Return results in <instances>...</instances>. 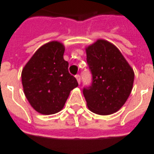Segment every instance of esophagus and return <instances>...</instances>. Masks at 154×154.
I'll use <instances>...</instances> for the list:
<instances>
[{"label":"esophagus","mask_w":154,"mask_h":154,"mask_svg":"<svg viewBox=\"0 0 154 154\" xmlns=\"http://www.w3.org/2000/svg\"><path fill=\"white\" fill-rule=\"evenodd\" d=\"M75 77H76V79H77V82L80 84V82H81V76H80L79 74H77L76 76H75Z\"/></svg>","instance_id":"esophagus-1"}]
</instances>
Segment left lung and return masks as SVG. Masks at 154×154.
<instances>
[{
    "label": "left lung",
    "instance_id": "8db88e82",
    "mask_svg": "<svg viewBox=\"0 0 154 154\" xmlns=\"http://www.w3.org/2000/svg\"><path fill=\"white\" fill-rule=\"evenodd\" d=\"M93 82L83 89L90 111L99 115L114 113L131 94L134 69L120 50L105 40H97L85 49Z\"/></svg>",
    "mask_w": 154,
    "mask_h": 154
}]
</instances>
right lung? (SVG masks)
Masks as SVG:
<instances>
[{"mask_svg":"<svg viewBox=\"0 0 154 154\" xmlns=\"http://www.w3.org/2000/svg\"><path fill=\"white\" fill-rule=\"evenodd\" d=\"M65 46L54 41L40 47L21 72L23 90L37 112L54 114L62 109L70 91L78 86L64 60Z\"/></svg>","mask_w":154,"mask_h":154,"instance_id":"obj_1","label":"right lung"}]
</instances>
